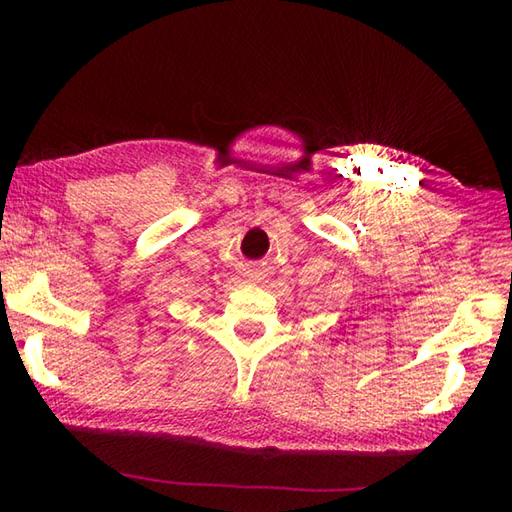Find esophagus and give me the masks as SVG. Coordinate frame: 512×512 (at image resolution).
Wrapping results in <instances>:
<instances>
[{
    "instance_id": "1",
    "label": "esophagus",
    "mask_w": 512,
    "mask_h": 512,
    "mask_svg": "<svg viewBox=\"0 0 512 512\" xmlns=\"http://www.w3.org/2000/svg\"><path fill=\"white\" fill-rule=\"evenodd\" d=\"M250 277H253V280H255V277H257V275H255V273H250Z\"/></svg>"
}]
</instances>
